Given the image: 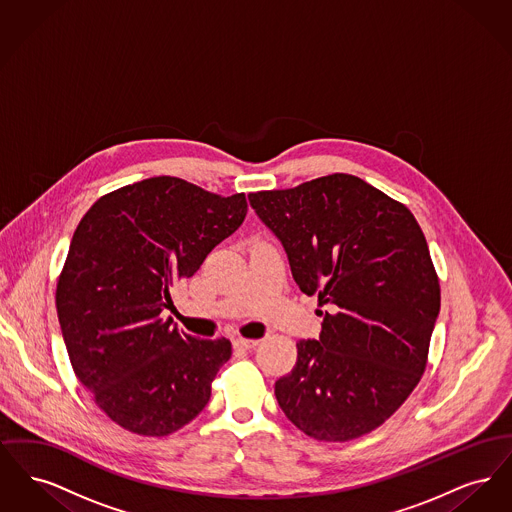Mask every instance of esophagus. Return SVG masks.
<instances>
[{
    "label": "esophagus",
    "instance_id": "esophagus-1",
    "mask_svg": "<svg viewBox=\"0 0 512 512\" xmlns=\"http://www.w3.org/2000/svg\"><path fill=\"white\" fill-rule=\"evenodd\" d=\"M259 343V340H245V338H236V340L232 341V345L236 347V349H253L255 345Z\"/></svg>",
    "mask_w": 512,
    "mask_h": 512
}]
</instances>
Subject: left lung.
I'll use <instances>...</instances> for the list:
<instances>
[{
	"mask_svg": "<svg viewBox=\"0 0 512 512\" xmlns=\"http://www.w3.org/2000/svg\"><path fill=\"white\" fill-rule=\"evenodd\" d=\"M284 247L293 280L326 311L318 340L274 384L280 409L320 441L361 438L422 378L439 282L413 213L351 174L249 194Z\"/></svg>",
	"mask_w": 512,
	"mask_h": 512,
	"instance_id": "8db88e82",
	"label": "left lung"
}]
</instances>
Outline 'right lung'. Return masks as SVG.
<instances>
[{"label":"right lung","instance_id":"obj_1","mask_svg":"<svg viewBox=\"0 0 512 512\" xmlns=\"http://www.w3.org/2000/svg\"><path fill=\"white\" fill-rule=\"evenodd\" d=\"M244 194L220 197L155 176L99 197L74 230L55 305L76 378L124 430L169 436L192 422L232 343L163 318L169 288L244 222Z\"/></svg>","mask_w":512,"mask_h":512}]
</instances>
